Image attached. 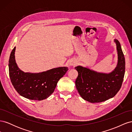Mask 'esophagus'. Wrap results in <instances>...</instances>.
<instances>
[{
	"mask_svg": "<svg viewBox=\"0 0 132 132\" xmlns=\"http://www.w3.org/2000/svg\"><path fill=\"white\" fill-rule=\"evenodd\" d=\"M69 64L71 67H74L77 64V62L75 61V60H71L69 63Z\"/></svg>",
	"mask_w": 132,
	"mask_h": 132,
	"instance_id": "obj_1",
	"label": "esophagus"
}]
</instances>
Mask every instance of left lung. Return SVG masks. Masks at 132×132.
<instances>
[{
    "label": "left lung",
    "instance_id": "8db88e82",
    "mask_svg": "<svg viewBox=\"0 0 132 132\" xmlns=\"http://www.w3.org/2000/svg\"><path fill=\"white\" fill-rule=\"evenodd\" d=\"M118 63L110 73L97 72L88 68L77 66L78 76L75 86L80 96L91 103L101 102L112 98L120 90L125 73V58L120 43L114 39Z\"/></svg>",
    "mask_w": 132,
    "mask_h": 132
}]
</instances>
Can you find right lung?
<instances>
[{
	"instance_id": "right-lung-1",
	"label": "right lung",
	"mask_w": 132,
	"mask_h": 132,
	"mask_svg": "<svg viewBox=\"0 0 132 132\" xmlns=\"http://www.w3.org/2000/svg\"><path fill=\"white\" fill-rule=\"evenodd\" d=\"M15 48V47L10 55L9 71L11 83L16 91L22 96L32 100L41 101L48 97L68 68L58 67L41 73H25L19 68L16 63Z\"/></svg>"
}]
</instances>
